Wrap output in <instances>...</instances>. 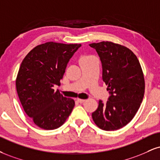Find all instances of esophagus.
Instances as JSON below:
<instances>
[{"mask_svg":"<svg viewBox=\"0 0 160 160\" xmlns=\"http://www.w3.org/2000/svg\"><path fill=\"white\" fill-rule=\"evenodd\" d=\"M85 101H86V100H83V99H78V100H77V101H78V103H84V102H85Z\"/></svg>","mask_w":160,"mask_h":160,"instance_id":"obj_1","label":"esophagus"}]
</instances>
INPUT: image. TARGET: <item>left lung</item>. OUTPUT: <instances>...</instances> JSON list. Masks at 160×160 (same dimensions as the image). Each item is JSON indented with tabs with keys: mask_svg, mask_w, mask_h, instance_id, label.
Returning <instances> with one entry per match:
<instances>
[{
	"mask_svg": "<svg viewBox=\"0 0 160 160\" xmlns=\"http://www.w3.org/2000/svg\"><path fill=\"white\" fill-rule=\"evenodd\" d=\"M97 51L102 64V79L108 86L109 97L92 116L99 128L116 130L127 125L139 109L145 79L136 56L128 48L111 42L89 44Z\"/></svg>",
	"mask_w": 160,
	"mask_h": 160,
	"instance_id": "8db88e82",
	"label": "left lung"
}]
</instances>
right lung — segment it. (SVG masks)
I'll return each instance as SVG.
<instances>
[{
	"instance_id": "obj_1",
	"label": "right lung",
	"mask_w": 160,
	"mask_h": 160,
	"mask_svg": "<svg viewBox=\"0 0 160 160\" xmlns=\"http://www.w3.org/2000/svg\"><path fill=\"white\" fill-rule=\"evenodd\" d=\"M80 46L46 42L23 59L15 81L17 92L25 112L40 128H59L72 112L74 100L54 92L53 87L60 85L67 64Z\"/></svg>"
}]
</instances>
